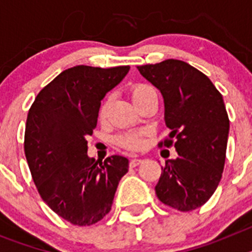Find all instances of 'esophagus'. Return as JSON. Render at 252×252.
<instances>
[{
  "mask_svg": "<svg viewBox=\"0 0 252 252\" xmlns=\"http://www.w3.org/2000/svg\"><path fill=\"white\" fill-rule=\"evenodd\" d=\"M141 162H142L141 159H139V158H135V159H132L130 161V166L131 168H135V166H137L139 164H141Z\"/></svg>",
  "mask_w": 252,
  "mask_h": 252,
  "instance_id": "1",
  "label": "esophagus"
}]
</instances>
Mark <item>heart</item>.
<instances>
[{
    "label": "heart",
    "mask_w": 252,
    "mask_h": 252,
    "mask_svg": "<svg viewBox=\"0 0 252 252\" xmlns=\"http://www.w3.org/2000/svg\"><path fill=\"white\" fill-rule=\"evenodd\" d=\"M158 95L155 88L149 84L145 83H139L131 88V97H132L133 103L140 104L141 102L146 101L150 97ZM108 107H110V97H107L103 99L98 108V119L103 121L107 117V112H108ZM117 145L122 146L126 150H139L144 146L145 140H144V135L141 132H133V133H126V135H121L116 139Z\"/></svg>",
    "instance_id": "1"
}]
</instances>
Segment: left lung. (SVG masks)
Masks as SVG:
<instances>
[{"label":"left lung","mask_w":252,"mask_h":252,"mask_svg":"<svg viewBox=\"0 0 252 252\" xmlns=\"http://www.w3.org/2000/svg\"><path fill=\"white\" fill-rule=\"evenodd\" d=\"M137 69L164 98L170 133L159 146L174 145L178 153L161 166L155 192L171 208L193 211L212 197L223 173L230 120L222 94L206 74L182 60Z\"/></svg>","instance_id":"1"}]
</instances>
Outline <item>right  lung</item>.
Listing matches in <instances>:
<instances>
[{"mask_svg":"<svg viewBox=\"0 0 252 252\" xmlns=\"http://www.w3.org/2000/svg\"><path fill=\"white\" fill-rule=\"evenodd\" d=\"M128 70L69 68L40 91L29 110L24 148L31 177L43 201L75 226L94 224L110 212L128 171L127 158L112 155L102 162L87 155L101 101Z\"/></svg>","mask_w":252,"mask_h":252,"instance_id":"obj_1","label":"right lung"}]
</instances>
